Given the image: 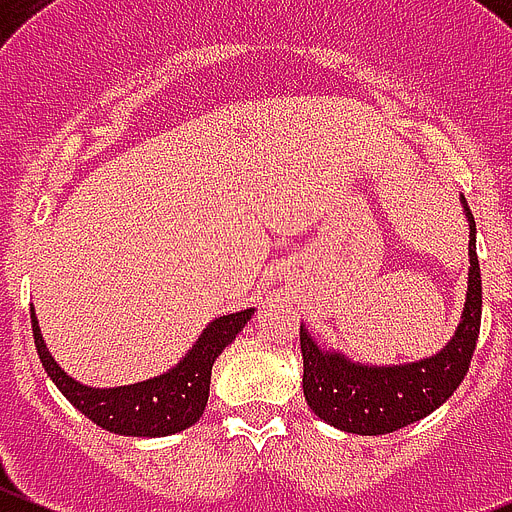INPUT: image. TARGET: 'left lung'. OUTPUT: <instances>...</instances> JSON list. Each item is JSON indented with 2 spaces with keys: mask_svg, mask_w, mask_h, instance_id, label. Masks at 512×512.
<instances>
[{
  "mask_svg": "<svg viewBox=\"0 0 512 512\" xmlns=\"http://www.w3.org/2000/svg\"><path fill=\"white\" fill-rule=\"evenodd\" d=\"M462 209L469 227L467 298L457 329L439 352L416 362L372 365L347 357L342 349L321 347L308 326L301 324L303 395L324 423L359 436L393 434L434 413L462 385L482 319L477 227L464 196Z\"/></svg>",
  "mask_w": 512,
  "mask_h": 512,
  "instance_id": "obj_1",
  "label": "left lung"
}]
</instances>
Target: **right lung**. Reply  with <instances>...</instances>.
Listing matches in <instances>:
<instances>
[{"instance_id":"obj_1","label":"right lung","mask_w":512,"mask_h":512,"mask_svg":"<svg viewBox=\"0 0 512 512\" xmlns=\"http://www.w3.org/2000/svg\"><path fill=\"white\" fill-rule=\"evenodd\" d=\"M255 311L257 308L250 306L216 316L214 321L206 324L199 339L191 344V349L178 359L176 365L160 375L147 377V380L114 385V388H94V385H84L68 375L50 354L48 344L40 334L38 313L32 306L30 321L40 362L50 380L55 382V388L66 395L73 408H78L89 421L107 428L112 434L158 439V436L181 434L199 421L209 403L211 367H214L216 357L237 339V334L245 329Z\"/></svg>"}]
</instances>
